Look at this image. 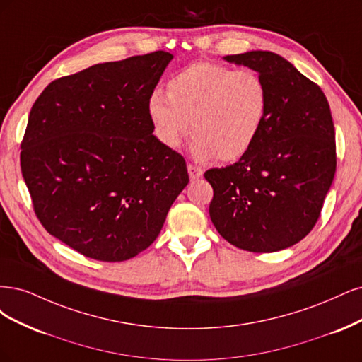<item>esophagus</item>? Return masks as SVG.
<instances>
[{"mask_svg": "<svg viewBox=\"0 0 362 362\" xmlns=\"http://www.w3.org/2000/svg\"><path fill=\"white\" fill-rule=\"evenodd\" d=\"M188 174H189L191 180H197V179L203 177V170L200 167H197V165L188 164Z\"/></svg>", "mask_w": 362, "mask_h": 362, "instance_id": "34e87169", "label": "esophagus"}]
</instances>
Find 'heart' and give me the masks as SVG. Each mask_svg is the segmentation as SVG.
Instances as JSON below:
<instances>
[{"label":"heart","mask_w":362,"mask_h":362,"mask_svg":"<svg viewBox=\"0 0 362 362\" xmlns=\"http://www.w3.org/2000/svg\"><path fill=\"white\" fill-rule=\"evenodd\" d=\"M158 141L177 148L194 134L191 153L198 160L224 162L247 155L260 136L269 111V91L250 69L194 63L168 81V93L155 88L147 100Z\"/></svg>","instance_id":"b5f03b06"}]
</instances>
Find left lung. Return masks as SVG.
Wrapping results in <instances>:
<instances>
[{
    "instance_id": "left-lung-1",
    "label": "left lung",
    "mask_w": 362,
    "mask_h": 362,
    "mask_svg": "<svg viewBox=\"0 0 362 362\" xmlns=\"http://www.w3.org/2000/svg\"><path fill=\"white\" fill-rule=\"evenodd\" d=\"M224 60L257 72L269 111L257 141L226 168L204 173L218 233L252 252L286 250L317 223L335 174V131L323 91L281 55L250 51Z\"/></svg>"
}]
</instances>
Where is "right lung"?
I'll use <instances>...</instances> for the list:
<instances>
[{"instance_id":"obj_1","label":"right lung","mask_w":362,"mask_h":362,"mask_svg":"<svg viewBox=\"0 0 362 362\" xmlns=\"http://www.w3.org/2000/svg\"><path fill=\"white\" fill-rule=\"evenodd\" d=\"M171 60L156 51L95 64L52 81L30 111L21 170L34 212L86 257L123 262L148 248L189 182L147 111Z\"/></svg>"}]
</instances>
